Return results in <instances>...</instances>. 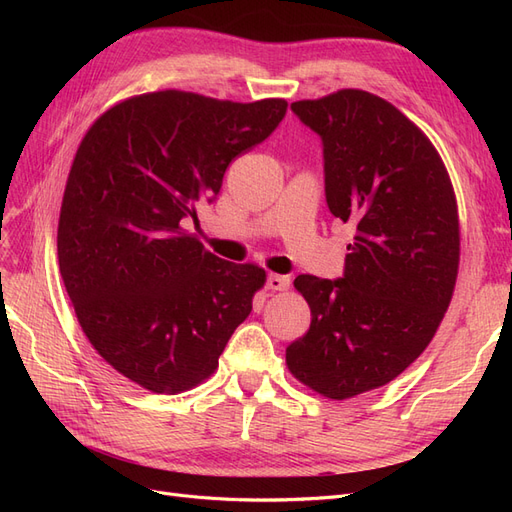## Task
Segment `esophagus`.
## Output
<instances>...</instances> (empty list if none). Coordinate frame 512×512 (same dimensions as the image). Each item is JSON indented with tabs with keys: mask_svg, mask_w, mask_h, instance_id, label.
<instances>
[{
	"mask_svg": "<svg viewBox=\"0 0 512 512\" xmlns=\"http://www.w3.org/2000/svg\"><path fill=\"white\" fill-rule=\"evenodd\" d=\"M267 288L273 290V292L288 290L290 288V277L288 275H275V273H271L267 277Z\"/></svg>",
	"mask_w": 512,
	"mask_h": 512,
	"instance_id": "esophagus-1",
	"label": "esophagus"
}]
</instances>
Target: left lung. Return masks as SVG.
I'll return each instance as SVG.
<instances>
[{
	"instance_id": "left-lung-1",
	"label": "left lung",
	"mask_w": 512,
	"mask_h": 512,
	"mask_svg": "<svg viewBox=\"0 0 512 512\" xmlns=\"http://www.w3.org/2000/svg\"><path fill=\"white\" fill-rule=\"evenodd\" d=\"M290 108L322 138L327 205L356 235L344 277L294 280L312 324L286 365L350 399L395 380L436 335L457 282V200L436 147L391 102L339 89Z\"/></svg>"
}]
</instances>
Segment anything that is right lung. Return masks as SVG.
I'll list each match as a JSON object with an SVG mask.
<instances>
[{"label": "right lung", "instance_id": "right-lung-1", "mask_svg": "<svg viewBox=\"0 0 512 512\" xmlns=\"http://www.w3.org/2000/svg\"><path fill=\"white\" fill-rule=\"evenodd\" d=\"M288 102L153 91L102 113L76 149L57 228L61 280L102 359L164 395L207 380L267 273L207 252L185 220Z\"/></svg>", "mask_w": 512, "mask_h": 512}]
</instances>
